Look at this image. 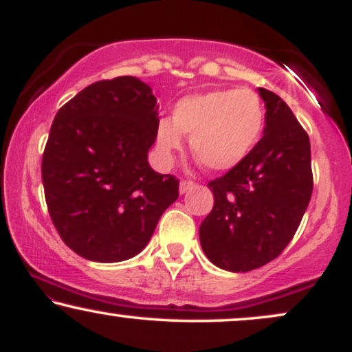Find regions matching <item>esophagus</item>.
I'll list each match as a JSON object with an SVG mask.
<instances>
[{"mask_svg":"<svg viewBox=\"0 0 352 352\" xmlns=\"http://www.w3.org/2000/svg\"><path fill=\"white\" fill-rule=\"evenodd\" d=\"M193 187H195V184H193L192 180H182L180 182V193H187Z\"/></svg>","mask_w":352,"mask_h":352,"instance_id":"34e87169","label":"esophagus"}]
</instances>
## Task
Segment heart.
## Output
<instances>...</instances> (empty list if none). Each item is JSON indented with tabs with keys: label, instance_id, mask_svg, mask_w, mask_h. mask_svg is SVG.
I'll return each mask as SVG.
<instances>
[{
	"label": "heart",
	"instance_id": "b5f03b06",
	"mask_svg": "<svg viewBox=\"0 0 352 352\" xmlns=\"http://www.w3.org/2000/svg\"><path fill=\"white\" fill-rule=\"evenodd\" d=\"M265 129V107L250 89H215L180 99L172 120L157 127V144L165 155L180 151L182 134L192 135L190 145L197 159L212 170H230L241 164Z\"/></svg>",
	"mask_w": 352,
	"mask_h": 352
}]
</instances>
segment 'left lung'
I'll list each match as a JSON object with an SVG mask.
<instances>
[{"instance_id":"1","label":"left lung","mask_w":352,"mask_h":352,"mask_svg":"<svg viewBox=\"0 0 352 352\" xmlns=\"http://www.w3.org/2000/svg\"><path fill=\"white\" fill-rule=\"evenodd\" d=\"M258 92L266 107L263 137L243 162L208 182L215 201L200 225L204 253L233 273L280 256L313 193L308 134L280 96Z\"/></svg>"}]
</instances>
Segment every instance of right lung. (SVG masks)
<instances>
[{"instance_id": "add662e5", "label": "right lung", "mask_w": 352, "mask_h": 352, "mask_svg": "<svg viewBox=\"0 0 352 352\" xmlns=\"http://www.w3.org/2000/svg\"><path fill=\"white\" fill-rule=\"evenodd\" d=\"M157 116L151 87L134 76L98 80L56 114L43 153L44 197L79 256L99 263L135 256L179 199V179L147 160Z\"/></svg>"}]
</instances>
